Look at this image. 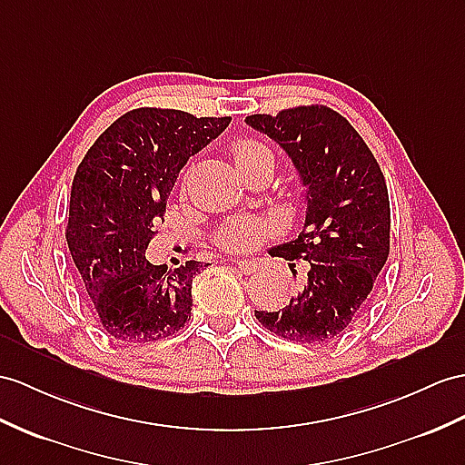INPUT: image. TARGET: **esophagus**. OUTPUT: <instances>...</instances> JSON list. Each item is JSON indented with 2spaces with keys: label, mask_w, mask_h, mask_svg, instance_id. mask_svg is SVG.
Instances as JSON below:
<instances>
[{
  "label": "esophagus",
  "mask_w": 465,
  "mask_h": 465,
  "mask_svg": "<svg viewBox=\"0 0 465 465\" xmlns=\"http://www.w3.org/2000/svg\"><path fill=\"white\" fill-rule=\"evenodd\" d=\"M231 266L234 270L242 272V274H252V272H256V268H258V262H256V260L239 258V260H231Z\"/></svg>",
  "instance_id": "1"
}]
</instances>
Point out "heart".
Returning <instances> with one entry per match:
<instances>
[{
  "label": "heart",
  "mask_w": 465,
  "mask_h": 465,
  "mask_svg": "<svg viewBox=\"0 0 465 465\" xmlns=\"http://www.w3.org/2000/svg\"><path fill=\"white\" fill-rule=\"evenodd\" d=\"M231 153L242 175L246 172H251V169L262 165L274 167V155H272L268 147L251 138L234 142V145L231 147ZM266 232L268 224L264 221H260L258 217H251V214H241V217H234L229 223H224L217 231V234H214V241L229 252H248L260 244Z\"/></svg>",
  "instance_id": "obj_1"
}]
</instances>
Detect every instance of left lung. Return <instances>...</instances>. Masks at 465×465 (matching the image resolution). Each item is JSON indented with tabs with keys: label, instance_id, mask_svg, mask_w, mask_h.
Masks as SVG:
<instances>
[{
	"label": "left lung",
	"instance_id": "8db88e82",
	"mask_svg": "<svg viewBox=\"0 0 465 465\" xmlns=\"http://www.w3.org/2000/svg\"><path fill=\"white\" fill-rule=\"evenodd\" d=\"M244 122L286 152L305 189L300 236L270 251L308 262L303 286L282 312L254 315L288 341L330 343L357 318L389 258L382 172L357 130L331 108L300 106Z\"/></svg>",
	"mask_w": 465,
	"mask_h": 465
}]
</instances>
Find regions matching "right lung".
Wrapping results in <instances>:
<instances>
[{
	"mask_svg": "<svg viewBox=\"0 0 465 465\" xmlns=\"http://www.w3.org/2000/svg\"><path fill=\"white\" fill-rule=\"evenodd\" d=\"M229 124V116L138 108L102 132L78 165L66 242L106 335L160 341L189 322L203 262L155 266L145 248L181 169Z\"/></svg>",
	"mask_w": 465,
	"mask_h": 465,
	"instance_id": "1",
	"label": "right lung"
}]
</instances>
